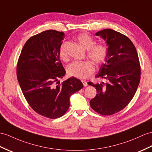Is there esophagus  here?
Segmentation results:
<instances>
[{
    "label": "esophagus",
    "mask_w": 152,
    "mask_h": 152,
    "mask_svg": "<svg viewBox=\"0 0 152 152\" xmlns=\"http://www.w3.org/2000/svg\"><path fill=\"white\" fill-rule=\"evenodd\" d=\"M82 83H83V85H84V87H86V86H88V83H87V82L86 80H82Z\"/></svg>",
    "instance_id": "1"
}]
</instances>
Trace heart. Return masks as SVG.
<instances>
[{
  "mask_svg": "<svg viewBox=\"0 0 152 152\" xmlns=\"http://www.w3.org/2000/svg\"><path fill=\"white\" fill-rule=\"evenodd\" d=\"M76 39L80 45L88 50V56L95 65H100L106 60L108 55V48L103 44H95L94 40L86 33H81L77 36ZM60 55L65 59L66 53L64 45L62 44L60 48ZM94 72V66L91 62L73 61L67 67V73L69 77L78 79L86 78Z\"/></svg>",
  "mask_w": 152,
  "mask_h": 152,
  "instance_id": "1",
  "label": "heart"
}]
</instances>
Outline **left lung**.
I'll return each mask as SVG.
<instances>
[{
    "label": "left lung",
    "mask_w": 152,
    "mask_h": 152,
    "mask_svg": "<svg viewBox=\"0 0 152 152\" xmlns=\"http://www.w3.org/2000/svg\"><path fill=\"white\" fill-rule=\"evenodd\" d=\"M105 40L108 55L95 77L106 80V83L88 84L95 88L97 95L90 101L96 112L110 115L124 109L132 101L140 79L138 54L128 37L111 29L95 33Z\"/></svg>",
    "instance_id": "1"
}]
</instances>
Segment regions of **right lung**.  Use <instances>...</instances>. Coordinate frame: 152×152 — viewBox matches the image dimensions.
Wrapping results in <instances>:
<instances>
[{
  "label": "right lung",
  "mask_w": 152,
  "mask_h": 152,
  "mask_svg": "<svg viewBox=\"0 0 152 152\" xmlns=\"http://www.w3.org/2000/svg\"><path fill=\"white\" fill-rule=\"evenodd\" d=\"M64 33L53 29L31 37L21 51L17 76L24 97L37 113L50 119L64 115L69 97L83 88L81 81L71 77L60 84L66 71L60 60Z\"/></svg>",
  "instance_id": "obj_1"
}]
</instances>
